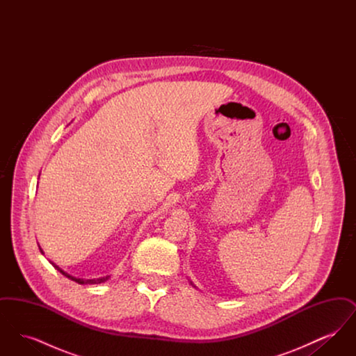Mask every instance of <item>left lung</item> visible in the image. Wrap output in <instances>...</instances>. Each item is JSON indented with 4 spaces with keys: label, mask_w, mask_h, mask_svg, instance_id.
<instances>
[{
    "label": "left lung",
    "mask_w": 356,
    "mask_h": 356,
    "mask_svg": "<svg viewBox=\"0 0 356 356\" xmlns=\"http://www.w3.org/2000/svg\"><path fill=\"white\" fill-rule=\"evenodd\" d=\"M189 283H191V284H192V282H189ZM192 286H193V284H192ZM193 287H195V286H193Z\"/></svg>",
    "instance_id": "1"
}]
</instances>
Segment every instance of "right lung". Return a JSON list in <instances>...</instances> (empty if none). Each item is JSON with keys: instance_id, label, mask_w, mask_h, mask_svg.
<instances>
[{"instance_id": "add662e5", "label": "right lung", "mask_w": 356, "mask_h": 356, "mask_svg": "<svg viewBox=\"0 0 356 356\" xmlns=\"http://www.w3.org/2000/svg\"><path fill=\"white\" fill-rule=\"evenodd\" d=\"M40 247V245H38ZM40 252L41 254H44V251L41 250V247H40ZM51 266L57 270V271H60V273H63L65 277H68L70 280H73V282H76V283H79V284H102V283H105L111 276H102V277H99V279H79V277H74V276H72V275H69L65 271H63L58 266H56L54 263H51Z\"/></svg>"}]
</instances>
